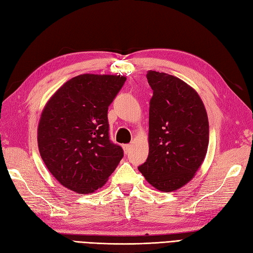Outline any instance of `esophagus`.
Masks as SVG:
<instances>
[{"label": "esophagus", "instance_id": "1", "mask_svg": "<svg viewBox=\"0 0 253 253\" xmlns=\"http://www.w3.org/2000/svg\"><path fill=\"white\" fill-rule=\"evenodd\" d=\"M123 149H124V153L127 154V153H129V151H130L131 145L130 144H125L124 146H123Z\"/></svg>", "mask_w": 253, "mask_h": 253}]
</instances>
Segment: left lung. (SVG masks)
<instances>
[{"label":"left lung","mask_w":253,"mask_h":253,"mask_svg":"<svg viewBox=\"0 0 253 253\" xmlns=\"http://www.w3.org/2000/svg\"><path fill=\"white\" fill-rule=\"evenodd\" d=\"M153 89L149 116V156L138 169L162 192L184 186L206 157L209 144L207 111L197 91L164 72L146 74Z\"/></svg>","instance_id":"obj_1"}]
</instances>
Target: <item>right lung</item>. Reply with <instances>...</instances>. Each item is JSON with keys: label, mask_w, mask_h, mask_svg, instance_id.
Here are the masks:
<instances>
[{"label": "right lung", "mask_w": 253, "mask_h": 253, "mask_svg": "<svg viewBox=\"0 0 253 253\" xmlns=\"http://www.w3.org/2000/svg\"><path fill=\"white\" fill-rule=\"evenodd\" d=\"M124 75L81 74L47 101L38 126L41 157L61 185L79 194L102 187L123 158L109 139L108 109Z\"/></svg>", "instance_id": "obj_1"}]
</instances>
